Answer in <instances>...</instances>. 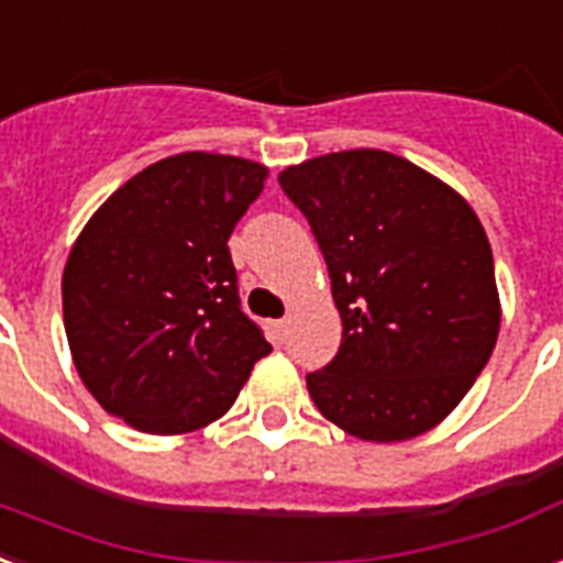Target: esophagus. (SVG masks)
I'll use <instances>...</instances> for the list:
<instances>
[{
  "mask_svg": "<svg viewBox=\"0 0 563 563\" xmlns=\"http://www.w3.org/2000/svg\"><path fill=\"white\" fill-rule=\"evenodd\" d=\"M287 329H290V322H287V320L269 322V334H273V341H276V343H285Z\"/></svg>",
  "mask_w": 563,
  "mask_h": 563,
  "instance_id": "esophagus-1",
  "label": "esophagus"
}]
</instances>
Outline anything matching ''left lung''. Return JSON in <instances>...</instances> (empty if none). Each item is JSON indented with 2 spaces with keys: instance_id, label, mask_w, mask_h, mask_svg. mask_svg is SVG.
Returning a JSON list of instances; mask_svg holds the SVG:
<instances>
[{
  "instance_id": "obj_1",
  "label": "left lung",
  "mask_w": 563,
  "mask_h": 563,
  "mask_svg": "<svg viewBox=\"0 0 563 563\" xmlns=\"http://www.w3.org/2000/svg\"><path fill=\"white\" fill-rule=\"evenodd\" d=\"M331 278L343 341L305 376L325 420L394 443L434 429L499 334L494 252L476 211L382 150L331 152L278 176Z\"/></svg>"
}]
</instances>
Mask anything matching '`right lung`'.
Masks as SVG:
<instances>
[{"label": "right lung", "mask_w": 563, "mask_h": 563, "mask_svg": "<svg viewBox=\"0 0 563 563\" xmlns=\"http://www.w3.org/2000/svg\"><path fill=\"white\" fill-rule=\"evenodd\" d=\"M255 161L181 152L129 178L69 252V352L104 411L137 431L220 420L269 343L241 308L229 238L264 190Z\"/></svg>", "instance_id": "right-lung-1"}]
</instances>
